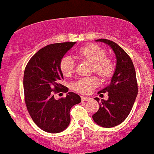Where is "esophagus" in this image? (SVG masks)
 <instances>
[{
    "mask_svg": "<svg viewBox=\"0 0 154 154\" xmlns=\"http://www.w3.org/2000/svg\"><path fill=\"white\" fill-rule=\"evenodd\" d=\"M81 99H82V101H89V100H90V99H91V98L85 97V96H82Z\"/></svg>",
    "mask_w": 154,
    "mask_h": 154,
    "instance_id": "34e87169",
    "label": "esophagus"
}]
</instances>
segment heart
Wrapping results in <instances>:
<instances>
[{
  "mask_svg": "<svg viewBox=\"0 0 154 154\" xmlns=\"http://www.w3.org/2000/svg\"><path fill=\"white\" fill-rule=\"evenodd\" d=\"M78 55L82 59L92 63L93 71L106 78L112 74L114 71V64L109 58L106 57V51L96 45L90 44L82 47L79 50ZM60 70L65 76L70 75L74 71L75 62L73 58L69 55H65L60 62ZM99 84V79L96 76L84 77L76 80L72 87L76 92L82 94L89 93Z\"/></svg>",
  "mask_w": 154,
  "mask_h": 154,
  "instance_id": "heart-1",
  "label": "heart"
}]
</instances>
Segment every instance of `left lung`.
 <instances>
[{"mask_svg": "<svg viewBox=\"0 0 154 154\" xmlns=\"http://www.w3.org/2000/svg\"><path fill=\"white\" fill-rule=\"evenodd\" d=\"M109 46L116 55V68L111 82L99 93L108 92L109 99H103L99 109L92 115L94 122L99 126L111 128L118 126L127 118L136 98L137 88L136 71L133 62L126 51L116 43L107 39H97ZM99 102V98H95Z\"/></svg>", "mask_w": 154, "mask_h": 154, "instance_id": "8db88e82", "label": "left lung"}]
</instances>
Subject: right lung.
<instances>
[{"label": "right lung", "instance_id": "obj_1", "mask_svg": "<svg viewBox=\"0 0 154 154\" xmlns=\"http://www.w3.org/2000/svg\"><path fill=\"white\" fill-rule=\"evenodd\" d=\"M75 43H55L42 48L30 59L24 70L23 85L27 109L35 124L48 133L65 130L70 123L71 108L81 103V97L72 92H68L65 98H54L55 92L69 91L60 84L63 74L59 65Z\"/></svg>", "mask_w": 154, "mask_h": 154}]
</instances>
